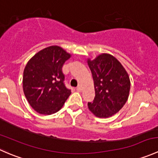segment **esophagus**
I'll use <instances>...</instances> for the list:
<instances>
[{"label":"esophagus","instance_id":"esophagus-1","mask_svg":"<svg viewBox=\"0 0 158 158\" xmlns=\"http://www.w3.org/2000/svg\"><path fill=\"white\" fill-rule=\"evenodd\" d=\"M76 90H77L78 92H81V91H82V86H81L80 85H79L76 87Z\"/></svg>","mask_w":158,"mask_h":158}]
</instances>
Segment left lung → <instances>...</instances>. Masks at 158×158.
<instances>
[{
    "label": "left lung",
    "instance_id": "8db88e82",
    "mask_svg": "<svg viewBox=\"0 0 158 158\" xmlns=\"http://www.w3.org/2000/svg\"><path fill=\"white\" fill-rule=\"evenodd\" d=\"M94 81L95 96L88 102L95 116L106 118L116 114L128 98L131 82L122 63L109 53H102L94 60H87Z\"/></svg>",
    "mask_w": 158,
    "mask_h": 158
}]
</instances>
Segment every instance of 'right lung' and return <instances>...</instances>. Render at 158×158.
<instances>
[{
	"label": "right lung",
	"instance_id": "1",
	"mask_svg": "<svg viewBox=\"0 0 158 158\" xmlns=\"http://www.w3.org/2000/svg\"><path fill=\"white\" fill-rule=\"evenodd\" d=\"M71 54L51 46L35 54L23 70V89L32 108L41 114H52L62 109L71 94L65 86L63 64Z\"/></svg>",
	"mask_w": 158,
	"mask_h": 158
}]
</instances>
